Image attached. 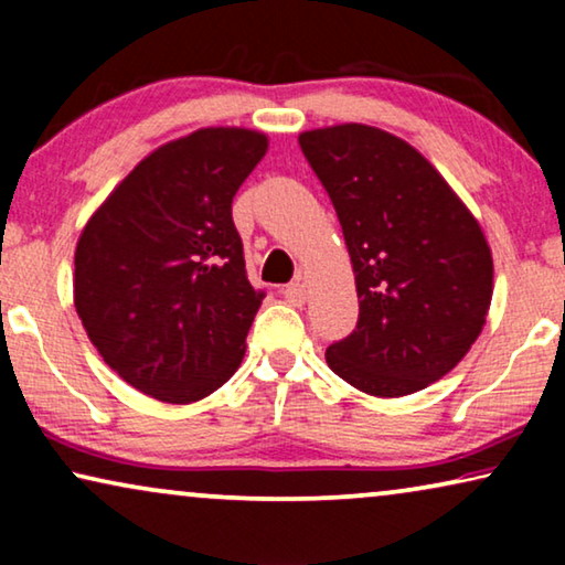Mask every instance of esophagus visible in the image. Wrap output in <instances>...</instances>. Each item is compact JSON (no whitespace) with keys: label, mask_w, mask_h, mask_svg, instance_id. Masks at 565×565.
Masks as SVG:
<instances>
[{"label":"esophagus","mask_w":565,"mask_h":565,"mask_svg":"<svg viewBox=\"0 0 565 565\" xmlns=\"http://www.w3.org/2000/svg\"><path fill=\"white\" fill-rule=\"evenodd\" d=\"M282 298H285V303H290V306H303L306 303V285L303 282H290V285H285L282 288Z\"/></svg>","instance_id":"obj_1"}]
</instances>
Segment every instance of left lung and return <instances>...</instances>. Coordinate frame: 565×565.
Wrapping results in <instances>:
<instances>
[{"instance_id":"1","label":"left lung","mask_w":565,"mask_h":565,"mask_svg":"<svg viewBox=\"0 0 565 565\" xmlns=\"http://www.w3.org/2000/svg\"><path fill=\"white\" fill-rule=\"evenodd\" d=\"M329 192L350 249L358 329L327 350L362 393L398 398L466 358L493 292V259L478 221L414 146L347 122L298 136Z\"/></svg>"}]
</instances>
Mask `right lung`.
<instances>
[{
    "label": "right lung",
    "mask_w": 565,
    "mask_h": 565,
    "mask_svg": "<svg viewBox=\"0 0 565 565\" xmlns=\"http://www.w3.org/2000/svg\"><path fill=\"white\" fill-rule=\"evenodd\" d=\"M267 151L246 128H200L149 153L84 226L74 306L103 360L167 404L218 391L242 365L265 290L231 218Z\"/></svg>",
    "instance_id": "right-lung-1"
}]
</instances>
